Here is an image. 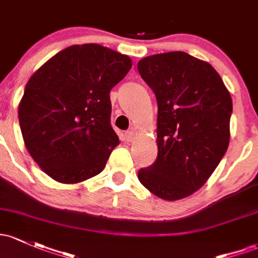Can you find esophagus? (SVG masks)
<instances>
[{
	"mask_svg": "<svg viewBox=\"0 0 258 258\" xmlns=\"http://www.w3.org/2000/svg\"><path fill=\"white\" fill-rule=\"evenodd\" d=\"M135 138V132L132 131H126L124 132V141H127V142H131L132 140Z\"/></svg>",
	"mask_w": 258,
	"mask_h": 258,
	"instance_id": "34e87169",
	"label": "esophagus"
}]
</instances>
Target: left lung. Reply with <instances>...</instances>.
<instances>
[{
	"mask_svg": "<svg viewBox=\"0 0 258 258\" xmlns=\"http://www.w3.org/2000/svg\"><path fill=\"white\" fill-rule=\"evenodd\" d=\"M137 69L158 103L157 159L138 180L163 200L187 197L228 149L231 97L211 64L182 51L144 57Z\"/></svg>",
	"mask_w": 258,
	"mask_h": 258,
	"instance_id": "1",
	"label": "left lung"
}]
</instances>
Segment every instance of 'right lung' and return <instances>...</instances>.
<instances>
[{
	"label": "right lung",
	"mask_w": 258,
	"mask_h": 258,
	"mask_svg": "<svg viewBox=\"0 0 258 258\" xmlns=\"http://www.w3.org/2000/svg\"><path fill=\"white\" fill-rule=\"evenodd\" d=\"M131 67L128 56L101 45H73L30 77L19 124L29 154L53 180L81 182L105 168L118 144L110 90Z\"/></svg>",
	"instance_id": "obj_1"
}]
</instances>
